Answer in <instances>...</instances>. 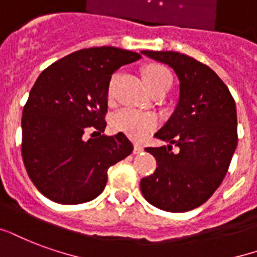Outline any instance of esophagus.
Masks as SVG:
<instances>
[{
	"instance_id": "34e87169",
	"label": "esophagus",
	"mask_w": 257,
	"mask_h": 257,
	"mask_svg": "<svg viewBox=\"0 0 257 257\" xmlns=\"http://www.w3.org/2000/svg\"><path fill=\"white\" fill-rule=\"evenodd\" d=\"M144 152V148L141 146V145H134V150H133V153L134 154H141Z\"/></svg>"
}]
</instances>
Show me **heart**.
<instances>
[{
    "label": "heart",
    "mask_w": 257,
    "mask_h": 257,
    "mask_svg": "<svg viewBox=\"0 0 257 257\" xmlns=\"http://www.w3.org/2000/svg\"><path fill=\"white\" fill-rule=\"evenodd\" d=\"M142 77L146 86L149 88L152 93L157 90L169 89L172 84V76L171 71L163 65H149L142 70ZM119 74H113L107 86V103L112 105L115 103V86ZM158 126V119L153 113L138 112L130 108L120 109L111 117V127L113 131L121 133L128 138L134 141H144L153 133Z\"/></svg>",
    "instance_id": "1"
}]
</instances>
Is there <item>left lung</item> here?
Masks as SVG:
<instances>
[{"instance_id": "left-lung-1", "label": "left lung", "mask_w": 257, "mask_h": 257, "mask_svg": "<svg viewBox=\"0 0 257 257\" xmlns=\"http://www.w3.org/2000/svg\"><path fill=\"white\" fill-rule=\"evenodd\" d=\"M169 65L180 80L179 103L156 138L168 146L146 148L158 167L141 180L145 199L169 213L199 207L225 179L236 150L233 96L209 66L175 51H142ZM173 146L177 152H172Z\"/></svg>"}]
</instances>
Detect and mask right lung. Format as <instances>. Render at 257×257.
Segmentation results:
<instances>
[{
    "label": "right lung",
    "instance_id": "add662e5",
    "mask_svg": "<svg viewBox=\"0 0 257 257\" xmlns=\"http://www.w3.org/2000/svg\"><path fill=\"white\" fill-rule=\"evenodd\" d=\"M141 55L84 48L44 69L21 117V156L34 186L53 202L80 204L103 192L107 171L133 152L124 134L104 137L112 73Z\"/></svg>",
    "mask_w": 257,
    "mask_h": 257
}]
</instances>
